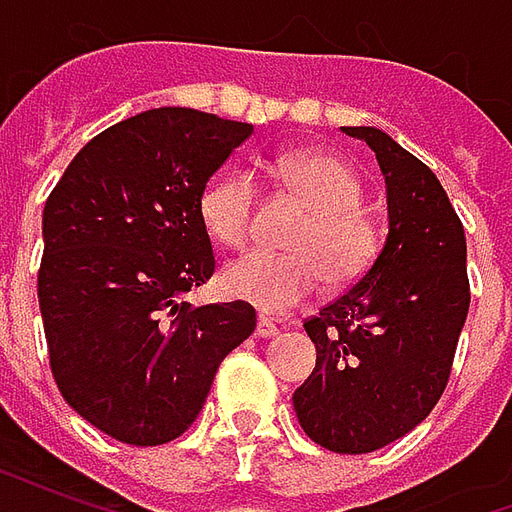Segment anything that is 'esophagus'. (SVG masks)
Here are the masks:
<instances>
[{
	"label": "esophagus",
	"mask_w": 512,
	"mask_h": 512,
	"mask_svg": "<svg viewBox=\"0 0 512 512\" xmlns=\"http://www.w3.org/2000/svg\"><path fill=\"white\" fill-rule=\"evenodd\" d=\"M277 332H279L277 323H271L268 318H260V321H257V329H255L257 337H274Z\"/></svg>",
	"instance_id": "esophagus-1"
}]
</instances>
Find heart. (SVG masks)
I'll return each mask as SVG.
<instances>
[{"mask_svg": "<svg viewBox=\"0 0 512 512\" xmlns=\"http://www.w3.org/2000/svg\"><path fill=\"white\" fill-rule=\"evenodd\" d=\"M279 178L310 208V219L290 241V255L249 252L222 271V290L266 315H285L321 288L351 285L376 257V227L359 211L362 186L351 169L323 153H288L279 158ZM257 186L252 175L230 172L216 178L200 200L208 233L227 246L252 238Z\"/></svg>", "mask_w": 512, "mask_h": 512, "instance_id": "heart-1", "label": "heart"}]
</instances>
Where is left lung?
<instances>
[{"mask_svg": "<svg viewBox=\"0 0 512 512\" xmlns=\"http://www.w3.org/2000/svg\"><path fill=\"white\" fill-rule=\"evenodd\" d=\"M367 142L386 186V241L354 288L304 329L315 370L293 392L301 428L343 455L381 450L439 403L469 312L466 238L439 178L373 126Z\"/></svg>", "mask_w": 512, "mask_h": 512, "instance_id": "8db88e82", "label": "left lung"}]
</instances>
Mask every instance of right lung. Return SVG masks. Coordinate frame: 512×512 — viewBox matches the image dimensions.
I'll return each instance as SVG.
<instances>
[{
  "mask_svg": "<svg viewBox=\"0 0 512 512\" xmlns=\"http://www.w3.org/2000/svg\"><path fill=\"white\" fill-rule=\"evenodd\" d=\"M255 128L161 106L76 153L43 208L38 299L54 381L106 436L156 447L197 419L255 332L244 301H180L213 274L200 200Z\"/></svg>",
  "mask_w": 512,
  "mask_h": 512,
  "instance_id": "right-lung-1",
  "label": "right lung"
}]
</instances>
